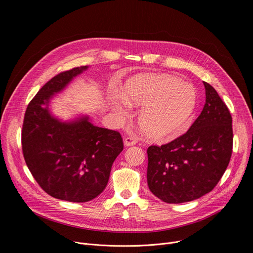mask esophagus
Listing matches in <instances>:
<instances>
[{
  "mask_svg": "<svg viewBox=\"0 0 253 253\" xmlns=\"http://www.w3.org/2000/svg\"><path fill=\"white\" fill-rule=\"evenodd\" d=\"M136 142H137V138L135 136H127L124 139V144L126 145V147H130V145L136 144Z\"/></svg>",
  "mask_w": 253,
  "mask_h": 253,
  "instance_id": "1",
  "label": "esophagus"
}]
</instances>
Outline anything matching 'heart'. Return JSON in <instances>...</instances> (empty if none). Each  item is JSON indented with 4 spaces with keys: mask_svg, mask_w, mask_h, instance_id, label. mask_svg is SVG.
<instances>
[{
    "mask_svg": "<svg viewBox=\"0 0 253 253\" xmlns=\"http://www.w3.org/2000/svg\"><path fill=\"white\" fill-rule=\"evenodd\" d=\"M124 98H113L112 106L125 113L128 103L142 106L138 123L148 137L165 141L187 131L194 120L197 91L188 83L167 75L138 74L124 87Z\"/></svg>",
    "mask_w": 253,
    "mask_h": 253,
    "instance_id": "b5f03b06",
    "label": "heart"
}]
</instances>
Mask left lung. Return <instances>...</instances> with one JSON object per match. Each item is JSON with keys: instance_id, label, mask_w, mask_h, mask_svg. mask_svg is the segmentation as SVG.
<instances>
[{"instance_id": "8db88e82", "label": "left lung", "mask_w": 253, "mask_h": 253, "mask_svg": "<svg viewBox=\"0 0 253 253\" xmlns=\"http://www.w3.org/2000/svg\"><path fill=\"white\" fill-rule=\"evenodd\" d=\"M206 102L184 134L166 144L148 149V184L166 203L193 201L215 188L233 152L232 116L210 84Z\"/></svg>"}]
</instances>
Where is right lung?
<instances>
[{
  "label": "right lung",
  "mask_w": 253,
  "mask_h": 253,
  "mask_svg": "<svg viewBox=\"0 0 253 253\" xmlns=\"http://www.w3.org/2000/svg\"><path fill=\"white\" fill-rule=\"evenodd\" d=\"M87 68L62 72L40 89L26 108L21 131L24 160L40 187L53 198L77 203L102 193L124 149L118 131L93 125L88 117L61 122L49 112L52 95Z\"/></svg>",
  "instance_id": "right-lung-1"
}]
</instances>
